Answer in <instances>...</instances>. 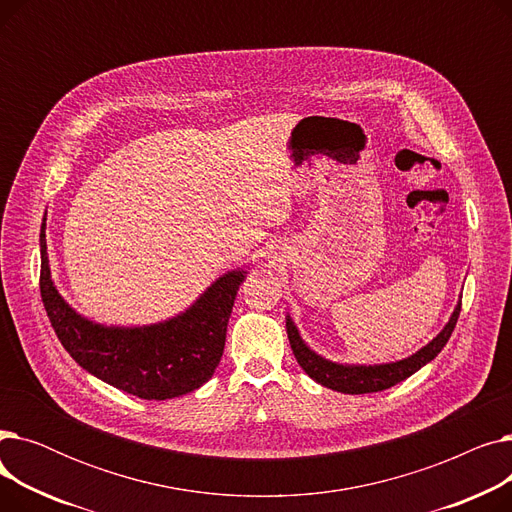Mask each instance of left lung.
<instances>
[{
    "instance_id": "8db88e82",
    "label": "left lung",
    "mask_w": 512,
    "mask_h": 512,
    "mask_svg": "<svg viewBox=\"0 0 512 512\" xmlns=\"http://www.w3.org/2000/svg\"><path fill=\"white\" fill-rule=\"evenodd\" d=\"M459 313H461V301L456 303L448 324L440 330V334L434 340H429L423 348H419L417 353H413L407 359L392 361V363H378V365H348V363H336L317 355L305 344L290 315H286V332H288L294 357H297L299 365L305 369V373L311 380L342 394H369V392H382L386 388L396 386L398 382L411 378L415 371H419L429 361H434L446 346L456 326V319H459Z\"/></svg>"
}]
</instances>
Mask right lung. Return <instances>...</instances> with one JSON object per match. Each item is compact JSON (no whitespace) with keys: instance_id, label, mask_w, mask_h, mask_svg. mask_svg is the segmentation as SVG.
Here are the masks:
<instances>
[{"instance_id":"1","label":"right lung","mask_w":512,"mask_h":512,"mask_svg":"<svg viewBox=\"0 0 512 512\" xmlns=\"http://www.w3.org/2000/svg\"><path fill=\"white\" fill-rule=\"evenodd\" d=\"M41 299L70 357L101 382L145 400L201 388L220 365L226 328L247 270H232L182 313L149 326H103L76 313L51 280L45 220L41 224Z\"/></svg>"}]
</instances>
